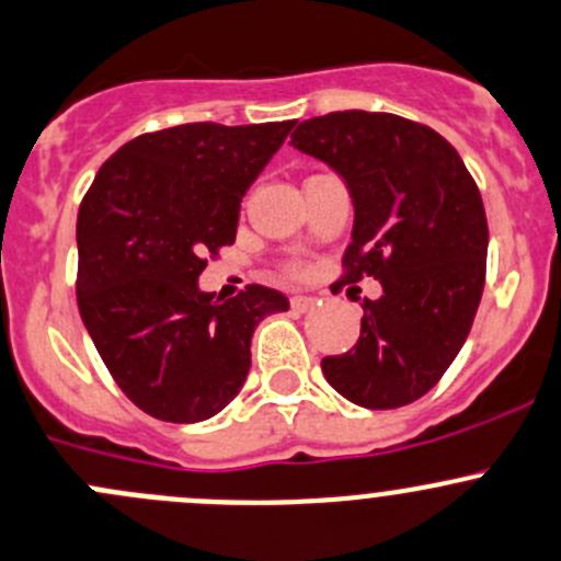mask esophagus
I'll list each match as a JSON object with an SVG mask.
<instances>
[{
    "instance_id": "34e87169",
    "label": "esophagus",
    "mask_w": 561,
    "mask_h": 561,
    "mask_svg": "<svg viewBox=\"0 0 561 561\" xmlns=\"http://www.w3.org/2000/svg\"><path fill=\"white\" fill-rule=\"evenodd\" d=\"M316 305V297H308V294H297V297H291V308L297 310V313H305V310H310Z\"/></svg>"
}]
</instances>
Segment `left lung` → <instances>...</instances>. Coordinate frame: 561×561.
Returning <instances> with one entry per match:
<instances>
[{"label":"left lung","mask_w":561,"mask_h":561,"mask_svg":"<svg viewBox=\"0 0 561 561\" xmlns=\"http://www.w3.org/2000/svg\"><path fill=\"white\" fill-rule=\"evenodd\" d=\"M291 144L330 165L352 196L337 283H381V297L365 299L352 352L321 359L324 379L357 407H407L450 368L474 321L488 253L480 191L447 138L396 114L313 116Z\"/></svg>","instance_id":"8db88e82"}]
</instances>
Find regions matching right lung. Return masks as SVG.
<instances>
[{
  "instance_id": "right-lung-1",
  "label": "right lung",
  "mask_w": 561,
  "mask_h": 561,
  "mask_svg": "<svg viewBox=\"0 0 561 561\" xmlns=\"http://www.w3.org/2000/svg\"><path fill=\"white\" fill-rule=\"evenodd\" d=\"M294 122H191L144 133L94 176L76 224L79 310L119 390L165 423L229 407L259 321L288 310L267 286L224 299L198 288L207 253L237 237L240 204Z\"/></svg>"
}]
</instances>
